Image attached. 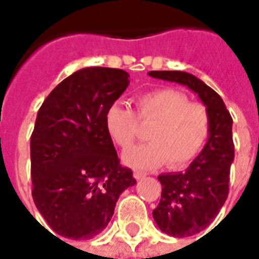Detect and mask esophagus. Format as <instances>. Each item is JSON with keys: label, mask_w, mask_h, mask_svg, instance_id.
<instances>
[{"label": "esophagus", "mask_w": 259, "mask_h": 259, "mask_svg": "<svg viewBox=\"0 0 259 259\" xmlns=\"http://www.w3.org/2000/svg\"><path fill=\"white\" fill-rule=\"evenodd\" d=\"M133 176H135V179H137V180H141V179H144V178H146V175L141 174V172H137V170H135Z\"/></svg>", "instance_id": "obj_1"}]
</instances>
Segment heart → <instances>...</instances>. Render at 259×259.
<instances>
[{
    "mask_svg": "<svg viewBox=\"0 0 259 259\" xmlns=\"http://www.w3.org/2000/svg\"><path fill=\"white\" fill-rule=\"evenodd\" d=\"M105 130L111 140L127 150L135 143L141 123H154L148 133L151 143L132 148L123 155L130 166L150 170L166 162L169 168L179 169L194 159L205 146L211 119L206 107L190 102L189 97L175 89H158L137 98L136 113L113 102L105 111Z\"/></svg>",
    "mask_w": 259,
    "mask_h": 259,
    "instance_id": "b5f03b06",
    "label": "heart"
}]
</instances>
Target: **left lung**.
<instances>
[{
	"mask_svg": "<svg viewBox=\"0 0 259 259\" xmlns=\"http://www.w3.org/2000/svg\"><path fill=\"white\" fill-rule=\"evenodd\" d=\"M148 74L186 85L209 112L208 140L190 166L185 172L158 176L162 193L152 211L154 221L163 233L187 237L208 228L228 198L230 165L234 159L233 119L221 96L194 74L180 70H151Z\"/></svg>",
	"mask_w": 259,
	"mask_h": 259,
	"instance_id": "1",
	"label": "left lung"
}]
</instances>
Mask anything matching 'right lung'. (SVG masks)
Masks as SVG:
<instances>
[{"label":"right lung","instance_id":"1","mask_svg":"<svg viewBox=\"0 0 259 259\" xmlns=\"http://www.w3.org/2000/svg\"><path fill=\"white\" fill-rule=\"evenodd\" d=\"M129 85L122 69L84 68L44 100L30 139L33 200L54 232L89 240L107 228L119 195L136 185L119 163L105 111Z\"/></svg>","mask_w":259,"mask_h":259}]
</instances>
